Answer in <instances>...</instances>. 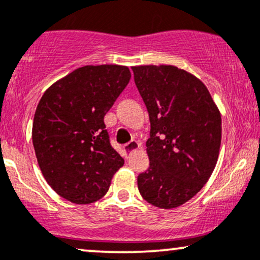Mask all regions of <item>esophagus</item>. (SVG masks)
I'll return each mask as SVG.
<instances>
[{"label": "esophagus", "instance_id": "1", "mask_svg": "<svg viewBox=\"0 0 260 260\" xmlns=\"http://www.w3.org/2000/svg\"><path fill=\"white\" fill-rule=\"evenodd\" d=\"M139 147H140V144L138 142H136V140H132V142L127 143V144L124 145L123 148H124V150L127 151V153H132V151H134V150H138Z\"/></svg>", "mask_w": 260, "mask_h": 260}]
</instances>
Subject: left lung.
<instances>
[{
  "label": "left lung",
  "mask_w": 260,
  "mask_h": 260,
  "mask_svg": "<svg viewBox=\"0 0 260 260\" xmlns=\"http://www.w3.org/2000/svg\"><path fill=\"white\" fill-rule=\"evenodd\" d=\"M150 120L148 171L138 176L140 196L174 209L204 187L219 157L221 115L204 83L170 64L132 67Z\"/></svg>",
  "instance_id": "8db88e82"
}]
</instances>
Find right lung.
<instances>
[{"mask_svg":"<svg viewBox=\"0 0 260 260\" xmlns=\"http://www.w3.org/2000/svg\"><path fill=\"white\" fill-rule=\"evenodd\" d=\"M129 79L126 66H84L41 96L32 145L45 180L62 198L76 204L99 201L123 166V157L110 144L104 117Z\"/></svg>","mask_w":260,"mask_h":260,"instance_id":"right-lung-1","label":"right lung"}]
</instances>
